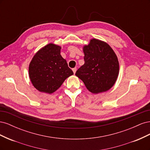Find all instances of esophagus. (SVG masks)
<instances>
[{
    "label": "esophagus",
    "mask_w": 150,
    "mask_h": 150,
    "mask_svg": "<svg viewBox=\"0 0 150 150\" xmlns=\"http://www.w3.org/2000/svg\"><path fill=\"white\" fill-rule=\"evenodd\" d=\"M76 71H77V68L76 67H74V68H73V69H72V71H73V72H74V74L76 73Z\"/></svg>",
    "instance_id": "esophagus-1"
}]
</instances>
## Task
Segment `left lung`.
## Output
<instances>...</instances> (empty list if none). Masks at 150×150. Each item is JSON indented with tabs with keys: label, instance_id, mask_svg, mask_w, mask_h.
I'll use <instances>...</instances> for the list:
<instances>
[{
	"label": "left lung",
	"instance_id": "1",
	"mask_svg": "<svg viewBox=\"0 0 150 150\" xmlns=\"http://www.w3.org/2000/svg\"><path fill=\"white\" fill-rule=\"evenodd\" d=\"M84 64L76 76L94 94L105 92L115 84L119 74V62L114 51L100 40L93 39L83 47Z\"/></svg>",
	"mask_w": 150,
	"mask_h": 150
}]
</instances>
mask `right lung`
Masks as SVG:
<instances>
[{
	"mask_svg": "<svg viewBox=\"0 0 150 150\" xmlns=\"http://www.w3.org/2000/svg\"><path fill=\"white\" fill-rule=\"evenodd\" d=\"M61 49L56 44H49L38 51L30 62V79L40 92H55L66 78L73 74L61 55Z\"/></svg>",
	"mask_w": 150,
	"mask_h": 150,
	"instance_id": "add662e5",
	"label": "right lung"
}]
</instances>
